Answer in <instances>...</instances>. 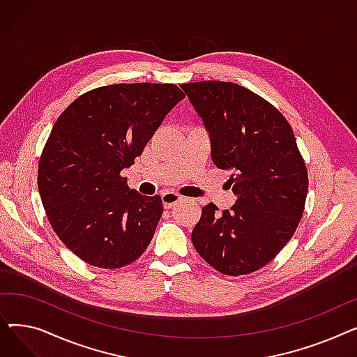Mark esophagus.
<instances>
[{
    "instance_id": "34e87169",
    "label": "esophagus",
    "mask_w": 357,
    "mask_h": 357,
    "mask_svg": "<svg viewBox=\"0 0 357 357\" xmlns=\"http://www.w3.org/2000/svg\"><path fill=\"white\" fill-rule=\"evenodd\" d=\"M181 199H182V197L175 192H163L162 194V202H163L165 210H171L174 205H176Z\"/></svg>"
}]
</instances>
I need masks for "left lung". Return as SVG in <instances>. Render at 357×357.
Here are the masks:
<instances>
[{
	"label": "left lung",
	"instance_id": "left-lung-1",
	"mask_svg": "<svg viewBox=\"0 0 357 357\" xmlns=\"http://www.w3.org/2000/svg\"><path fill=\"white\" fill-rule=\"evenodd\" d=\"M211 140L214 165L230 172L236 204L205 205L192 230L199 256L224 275L264 268L282 250L304 213L307 167L280 112L250 89L222 81L183 84Z\"/></svg>",
	"mask_w": 357,
	"mask_h": 357
}]
</instances>
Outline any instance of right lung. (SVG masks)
Segmentation results:
<instances>
[{"label": "right lung", "mask_w": 357, "mask_h": 357, "mask_svg": "<svg viewBox=\"0 0 357 357\" xmlns=\"http://www.w3.org/2000/svg\"><path fill=\"white\" fill-rule=\"evenodd\" d=\"M183 98L174 84L108 85L85 92L54 123L37 186L52 229L86 264L123 268L152 241L162 199L130 190L120 174Z\"/></svg>", "instance_id": "obj_1"}]
</instances>
